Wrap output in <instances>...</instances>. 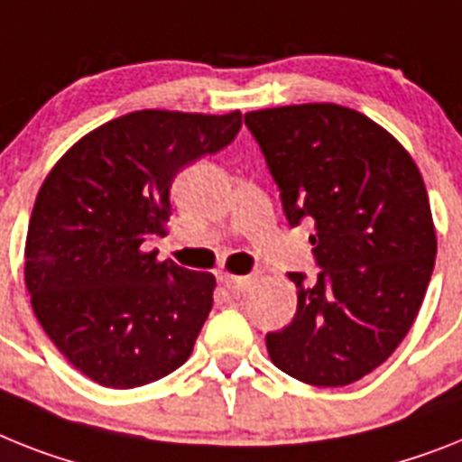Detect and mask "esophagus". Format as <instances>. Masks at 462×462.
<instances>
[{
  "label": "esophagus",
  "instance_id": "esophagus-1",
  "mask_svg": "<svg viewBox=\"0 0 462 462\" xmlns=\"http://www.w3.org/2000/svg\"><path fill=\"white\" fill-rule=\"evenodd\" d=\"M222 283L228 285V288H234L236 292H247L254 285L253 276H234V273H222Z\"/></svg>",
  "mask_w": 462,
  "mask_h": 462
}]
</instances>
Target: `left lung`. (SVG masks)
Returning a JSON list of instances; mask_svg holds the SVG:
<instances>
[{"instance_id":"obj_1","label":"left lung","mask_w":462,"mask_h":462,"mask_svg":"<svg viewBox=\"0 0 462 462\" xmlns=\"http://www.w3.org/2000/svg\"><path fill=\"white\" fill-rule=\"evenodd\" d=\"M285 217L319 266L297 285L291 326L266 335L273 365L314 387H345L390 359L420 311L437 257L422 174L406 148L364 113L300 103L245 113Z\"/></svg>"}]
</instances>
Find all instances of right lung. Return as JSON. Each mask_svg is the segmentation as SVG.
Wrapping results in <instances>:
<instances>
[{
  "mask_svg": "<svg viewBox=\"0 0 462 462\" xmlns=\"http://www.w3.org/2000/svg\"><path fill=\"white\" fill-rule=\"evenodd\" d=\"M240 125V110H134L72 143L40 186L25 238L30 304L94 383L141 387L193 352L215 276L141 245L167 231L179 170L231 143Z\"/></svg>",
  "mask_w": 462,
  "mask_h": 462,
  "instance_id": "obj_1",
  "label": "right lung"
}]
</instances>
